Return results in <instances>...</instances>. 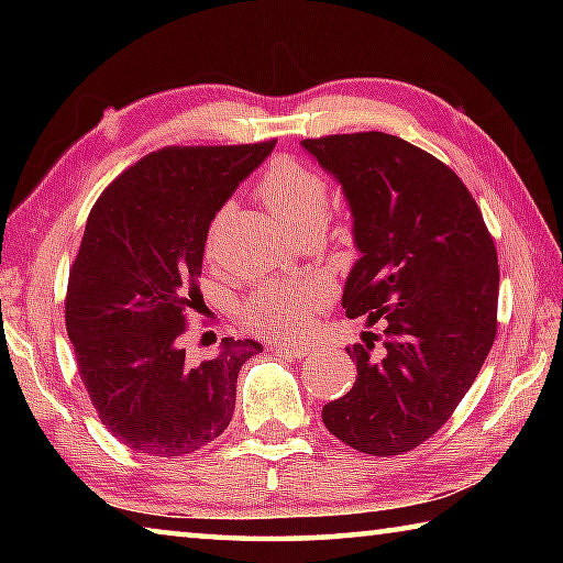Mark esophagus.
I'll return each mask as SVG.
<instances>
[{"mask_svg":"<svg viewBox=\"0 0 563 563\" xmlns=\"http://www.w3.org/2000/svg\"><path fill=\"white\" fill-rule=\"evenodd\" d=\"M273 350L288 357H305L312 352V345H308V342H275Z\"/></svg>","mask_w":563,"mask_h":563,"instance_id":"1","label":"esophagus"}]
</instances>
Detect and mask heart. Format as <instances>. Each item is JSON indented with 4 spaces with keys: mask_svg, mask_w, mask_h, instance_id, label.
I'll return each instance as SVG.
<instances>
[{
    "mask_svg": "<svg viewBox=\"0 0 563 563\" xmlns=\"http://www.w3.org/2000/svg\"><path fill=\"white\" fill-rule=\"evenodd\" d=\"M261 198L295 235H302L312 225H325L330 213L328 180L295 158L273 161L261 184ZM223 213L208 233V255L216 253V231ZM325 295L328 288L318 280L261 285L243 302L245 325L265 338H295L310 325Z\"/></svg>",
    "mask_w": 563,
    "mask_h": 563,
    "instance_id": "b5f03b06",
    "label": "heart"
}]
</instances>
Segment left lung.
<instances>
[{
	"label": "left lung",
	"instance_id": "1",
	"mask_svg": "<svg viewBox=\"0 0 563 563\" xmlns=\"http://www.w3.org/2000/svg\"><path fill=\"white\" fill-rule=\"evenodd\" d=\"M340 184L360 258L342 290L347 318L385 320V342L347 347L357 379L322 407L357 452L415 450L450 419L497 335L499 265L466 186L442 161L383 131L305 139Z\"/></svg>",
	"mask_w": 563,
	"mask_h": 563
}]
</instances>
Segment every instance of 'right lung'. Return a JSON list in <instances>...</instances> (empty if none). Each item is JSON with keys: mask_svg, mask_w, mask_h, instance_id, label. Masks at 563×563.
<instances>
[{"mask_svg": "<svg viewBox=\"0 0 563 563\" xmlns=\"http://www.w3.org/2000/svg\"><path fill=\"white\" fill-rule=\"evenodd\" d=\"M273 148L156 151L91 208L69 273L66 332L99 419L133 452L176 460L231 424L238 373L263 345L223 338L196 365L180 335L198 305L208 228Z\"/></svg>", "mask_w": 563, "mask_h": 563, "instance_id": "obj_1", "label": "right lung"}]
</instances>
